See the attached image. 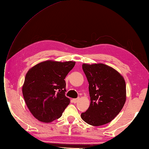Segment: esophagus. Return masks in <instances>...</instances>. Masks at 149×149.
Returning <instances> with one entry per match:
<instances>
[{
    "label": "esophagus",
    "instance_id": "esophagus-1",
    "mask_svg": "<svg viewBox=\"0 0 149 149\" xmlns=\"http://www.w3.org/2000/svg\"><path fill=\"white\" fill-rule=\"evenodd\" d=\"M79 100V98H75V99H72V102H73L74 103H76L77 102H78Z\"/></svg>",
    "mask_w": 149,
    "mask_h": 149
}]
</instances>
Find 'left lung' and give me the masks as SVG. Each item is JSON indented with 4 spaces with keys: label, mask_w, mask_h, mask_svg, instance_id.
<instances>
[{
    "label": "left lung",
    "mask_w": 149,
    "mask_h": 149,
    "mask_svg": "<svg viewBox=\"0 0 149 149\" xmlns=\"http://www.w3.org/2000/svg\"><path fill=\"white\" fill-rule=\"evenodd\" d=\"M89 84L90 104L81 114L84 121L99 126L111 122L123 108L126 100V82L117 70L103 64H83Z\"/></svg>",
    "instance_id": "left-lung-1"
}]
</instances>
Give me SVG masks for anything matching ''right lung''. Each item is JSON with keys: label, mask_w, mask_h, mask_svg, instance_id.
<instances>
[{"label": "right lung", "mask_w": 149, "mask_h": 149, "mask_svg": "<svg viewBox=\"0 0 149 149\" xmlns=\"http://www.w3.org/2000/svg\"><path fill=\"white\" fill-rule=\"evenodd\" d=\"M75 64L74 61H46L28 71L22 87L23 98L40 121L47 123L59 118L70 103L65 95L64 79Z\"/></svg>", "instance_id": "right-lung-1"}]
</instances>
